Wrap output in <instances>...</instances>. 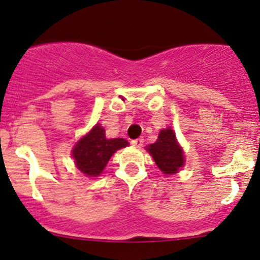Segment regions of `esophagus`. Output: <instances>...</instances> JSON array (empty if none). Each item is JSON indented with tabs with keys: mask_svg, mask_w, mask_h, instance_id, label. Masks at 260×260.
Here are the masks:
<instances>
[{
	"mask_svg": "<svg viewBox=\"0 0 260 260\" xmlns=\"http://www.w3.org/2000/svg\"><path fill=\"white\" fill-rule=\"evenodd\" d=\"M143 142H144L143 138H137V139H133L131 143H132V145H135V147H137V148H141L142 145H143Z\"/></svg>",
	"mask_w": 260,
	"mask_h": 260,
	"instance_id": "obj_1",
	"label": "esophagus"
}]
</instances>
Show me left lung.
<instances>
[{
  "label": "left lung",
  "instance_id": "left-lung-1",
  "mask_svg": "<svg viewBox=\"0 0 260 260\" xmlns=\"http://www.w3.org/2000/svg\"><path fill=\"white\" fill-rule=\"evenodd\" d=\"M147 150L153 156L159 169L167 175L178 173V170L184 167V152L176 141L175 132L172 128L161 129L155 143L147 147Z\"/></svg>",
  "mask_w": 260,
  "mask_h": 260
}]
</instances>
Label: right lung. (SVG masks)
<instances>
[{"label":"right lung","mask_w":260,"mask_h":260,"mask_svg":"<svg viewBox=\"0 0 260 260\" xmlns=\"http://www.w3.org/2000/svg\"><path fill=\"white\" fill-rule=\"evenodd\" d=\"M128 145L123 138L107 139L101 124H96L86 136L74 145L73 158L82 174L91 178L100 176L113 153Z\"/></svg>","instance_id":"obj_1"}]
</instances>
